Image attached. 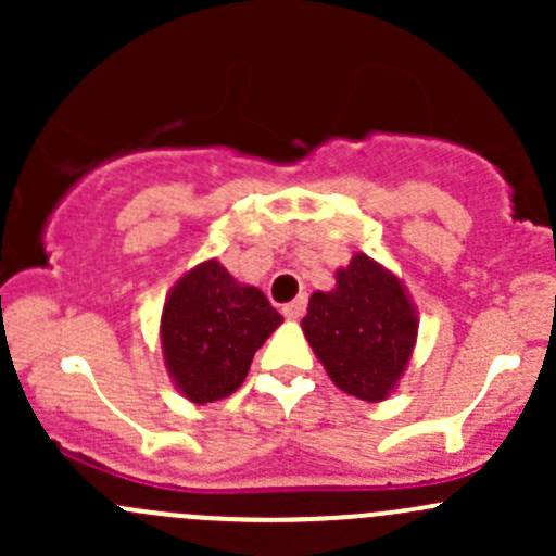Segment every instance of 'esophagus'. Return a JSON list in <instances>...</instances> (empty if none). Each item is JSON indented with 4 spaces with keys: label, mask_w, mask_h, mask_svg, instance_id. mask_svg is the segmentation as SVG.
Listing matches in <instances>:
<instances>
[{
    "label": "esophagus",
    "mask_w": 556,
    "mask_h": 556,
    "mask_svg": "<svg viewBox=\"0 0 556 556\" xmlns=\"http://www.w3.org/2000/svg\"><path fill=\"white\" fill-rule=\"evenodd\" d=\"M304 312H306V295H301V299L290 301V304L282 306V314H285V317H288V319L304 317Z\"/></svg>",
    "instance_id": "1"
}]
</instances>
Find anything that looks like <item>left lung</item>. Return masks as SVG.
<instances>
[{"instance_id":"1","label":"left lung","mask_w":556,"mask_h":556,"mask_svg":"<svg viewBox=\"0 0 556 556\" xmlns=\"http://www.w3.org/2000/svg\"><path fill=\"white\" fill-rule=\"evenodd\" d=\"M301 325L333 384L371 403L390 395L417 339L401 282L366 255L336 274L333 293L312 295Z\"/></svg>"}]
</instances>
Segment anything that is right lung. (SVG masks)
<instances>
[{"label":"right lung","instance_id":"right-lung-1","mask_svg":"<svg viewBox=\"0 0 556 556\" xmlns=\"http://www.w3.org/2000/svg\"><path fill=\"white\" fill-rule=\"evenodd\" d=\"M279 323L282 314L261 290L239 285L217 261L201 263L174 285L161 319L174 382L193 403L231 395Z\"/></svg>","mask_w":556,"mask_h":556}]
</instances>
